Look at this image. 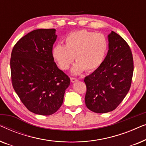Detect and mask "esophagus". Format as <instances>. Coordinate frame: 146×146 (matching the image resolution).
Wrapping results in <instances>:
<instances>
[{
    "mask_svg": "<svg viewBox=\"0 0 146 146\" xmlns=\"http://www.w3.org/2000/svg\"><path fill=\"white\" fill-rule=\"evenodd\" d=\"M70 80H71L72 82H73V83L76 82H77V81H78V79L76 78H71Z\"/></svg>",
    "mask_w": 146,
    "mask_h": 146,
    "instance_id": "1",
    "label": "esophagus"
}]
</instances>
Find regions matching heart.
<instances>
[{
  "instance_id": "heart-1",
  "label": "heart",
  "mask_w": 146,
  "mask_h": 146,
  "mask_svg": "<svg viewBox=\"0 0 146 146\" xmlns=\"http://www.w3.org/2000/svg\"><path fill=\"white\" fill-rule=\"evenodd\" d=\"M65 46L56 44L52 56L59 67L67 70L74 61L72 69L74 74L84 70L91 72L102 64L108 49V42L102 34L87 31H78L68 34L64 40Z\"/></svg>"
}]
</instances>
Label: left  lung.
Here are the masks:
<instances>
[{
  "mask_svg": "<svg viewBox=\"0 0 146 146\" xmlns=\"http://www.w3.org/2000/svg\"><path fill=\"white\" fill-rule=\"evenodd\" d=\"M108 38L109 50L104 60L84 80L86 107L100 113L118 106L129 90L133 72L132 53L127 43L113 31Z\"/></svg>",
  "mask_w": 146,
  "mask_h": 146,
  "instance_id": "8db88e82",
  "label": "left lung"
}]
</instances>
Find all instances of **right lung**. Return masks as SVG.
<instances>
[{
    "label": "right lung",
    "mask_w": 146,
    "mask_h": 146,
    "mask_svg": "<svg viewBox=\"0 0 146 146\" xmlns=\"http://www.w3.org/2000/svg\"><path fill=\"white\" fill-rule=\"evenodd\" d=\"M56 30L37 29L16 43L11 53L13 88L29 111L49 115L58 110L70 78L57 67L52 56Z\"/></svg>",
    "instance_id": "obj_1"
}]
</instances>
